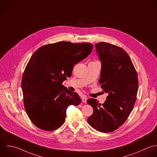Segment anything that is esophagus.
Returning <instances> with one entry per match:
<instances>
[{
	"mask_svg": "<svg viewBox=\"0 0 157 157\" xmlns=\"http://www.w3.org/2000/svg\"><path fill=\"white\" fill-rule=\"evenodd\" d=\"M87 99H88V98L86 96L83 95V96H82V102L86 104V101H87Z\"/></svg>",
	"mask_w": 157,
	"mask_h": 157,
	"instance_id": "obj_1",
	"label": "esophagus"
}]
</instances>
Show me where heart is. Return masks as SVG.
I'll return each mask as SVG.
<instances>
[{
    "label": "heart",
    "mask_w": 157,
    "mask_h": 157,
    "mask_svg": "<svg viewBox=\"0 0 157 157\" xmlns=\"http://www.w3.org/2000/svg\"><path fill=\"white\" fill-rule=\"evenodd\" d=\"M93 62H98V61H93Z\"/></svg>",
    "instance_id": "b5f03b06"
}]
</instances>
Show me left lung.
<instances>
[{"instance_id":"obj_1","label":"left lung","mask_w":157,"mask_h":157,"mask_svg":"<svg viewBox=\"0 0 157 157\" xmlns=\"http://www.w3.org/2000/svg\"><path fill=\"white\" fill-rule=\"evenodd\" d=\"M95 46L102 63L99 82L108 96L102 104L94 99L87 100L93 108L88 122L98 131L111 132L126 121L133 110L138 90V75L129 55L122 48L105 42Z\"/></svg>"}]
</instances>
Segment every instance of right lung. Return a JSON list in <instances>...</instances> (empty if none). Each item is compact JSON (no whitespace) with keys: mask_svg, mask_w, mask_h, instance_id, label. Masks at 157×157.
Masks as SVG:
<instances>
[{"mask_svg":"<svg viewBox=\"0 0 157 157\" xmlns=\"http://www.w3.org/2000/svg\"><path fill=\"white\" fill-rule=\"evenodd\" d=\"M91 43L61 41L37 49L29 61L22 77L25 111L33 124L45 131L63 125L67 108L78 105L81 99L62 85L71 77L75 64L90 55Z\"/></svg>","mask_w":157,"mask_h":157,"instance_id":"right-lung-1","label":"right lung"}]
</instances>
